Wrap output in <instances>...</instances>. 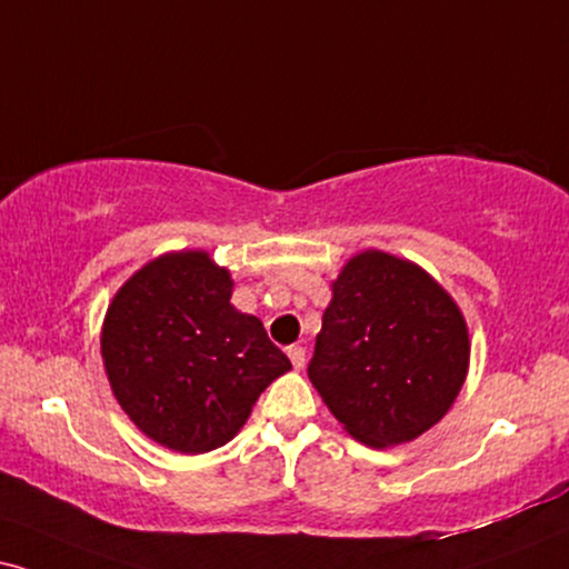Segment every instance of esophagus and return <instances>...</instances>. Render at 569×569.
I'll list each match as a JSON object with an SVG mask.
<instances>
[{"mask_svg":"<svg viewBox=\"0 0 569 569\" xmlns=\"http://www.w3.org/2000/svg\"><path fill=\"white\" fill-rule=\"evenodd\" d=\"M286 355H289L293 368H297V370L305 368V357H307V355H305V347H297V343H293V347L286 349Z\"/></svg>","mask_w":569,"mask_h":569,"instance_id":"obj_1","label":"esophagus"}]
</instances>
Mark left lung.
I'll return each instance as SVG.
<instances>
[{
    "label": "left lung",
    "instance_id": "left-lung-1",
    "mask_svg": "<svg viewBox=\"0 0 569 569\" xmlns=\"http://www.w3.org/2000/svg\"><path fill=\"white\" fill-rule=\"evenodd\" d=\"M470 338L459 307L412 262L362 251L333 283L307 376L357 441H412L449 412Z\"/></svg>",
    "mask_w": 569,
    "mask_h": 569
}]
</instances>
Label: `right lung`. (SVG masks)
<instances>
[{"mask_svg":"<svg viewBox=\"0 0 569 569\" xmlns=\"http://www.w3.org/2000/svg\"><path fill=\"white\" fill-rule=\"evenodd\" d=\"M231 272L207 251L149 262L107 309L102 357L114 399L157 443L204 455L239 433L289 357L231 305Z\"/></svg>","mask_w":569,"mask_h":569,"instance_id":"add662e5","label":"right lung"}]
</instances>
